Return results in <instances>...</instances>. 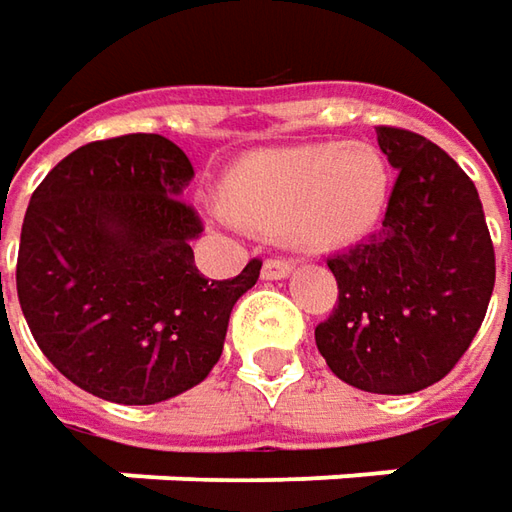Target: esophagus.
Wrapping results in <instances>:
<instances>
[{"mask_svg":"<svg viewBox=\"0 0 512 512\" xmlns=\"http://www.w3.org/2000/svg\"><path fill=\"white\" fill-rule=\"evenodd\" d=\"M290 273H293V262H287V259H267L262 265V279H267V282L287 279Z\"/></svg>","mask_w":512,"mask_h":512,"instance_id":"34e87169","label":"esophagus"}]
</instances>
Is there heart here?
<instances>
[{
    "label": "heart",
    "instance_id": "b5f03b06",
    "mask_svg": "<svg viewBox=\"0 0 512 512\" xmlns=\"http://www.w3.org/2000/svg\"><path fill=\"white\" fill-rule=\"evenodd\" d=\"M390 199V168L370 145L265 150L236 162L219 205L247 230L287 233L313 250H336L373 233Z\"/></svg>",
    "mask_w": 512,
    "mask_h": 512
}]
</instances>
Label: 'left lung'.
Wrapping results in <instances>:
<instances>
[{
    "instance_id": "1",
    "label": "left lung",
    "mask_w": 512,
    "mask_h": 512,
    "mask_svg": "<svg viewBox=\"0 0 512 512\" xmlns=\"http://www.w3.org/2000/svg\"><path fill=\"white\" fill-rule=\"evenodd\" d=\"M376 136L399 176L382 227L327 259L339 302L316 347L342 382L402 396L444 379L470 347L496 253L479 190L439 145L402 128Z\"/></svg>"
}]
</instances>
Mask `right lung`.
I'll use <instances>...</instances> for the list:
<instances>
[{
    "instance_id": "add662e5",
    "label": "right lung",
    "mask_w": 512,
    "mask_h": 512,
    "mask_svg": "<svg viewBox=\"0 0 512 512\" xmlns=\"http://www.w3.org/2000/svg\"><path fill=\"white\" fill-rule=\"evenodd\" d=\"M190 179L185 150L130 133L73 150L30 196L19 305L48 362L99 399L156 404L205 382L259 279V259L225 282L196 270Z\"/></svg>"
}]
</instances>
